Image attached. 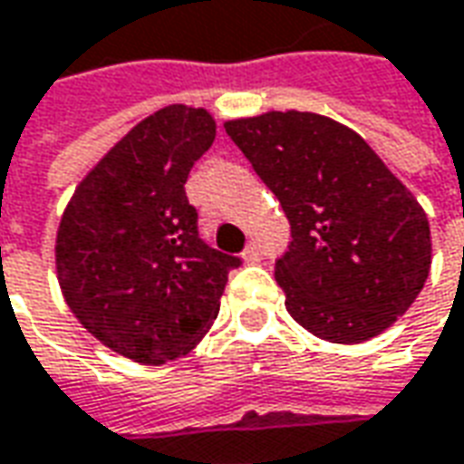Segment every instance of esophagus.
<instances>
[{"label": "esophagus", "mask_w": 464, "mask_h": 464, "mask_svg": "<svg viewBox=\"0 0 464 464\" xmlns=\"http://www.w3.org/2000/svg\"><path fill=\"white\" fill-rule=\"evenodd\" d=\"M241 258H244V261H248V264H254V261H261V248H258L256 244H248L244 248Z\"/></svg>", "instance_id": "obj_1"}]
</instances>
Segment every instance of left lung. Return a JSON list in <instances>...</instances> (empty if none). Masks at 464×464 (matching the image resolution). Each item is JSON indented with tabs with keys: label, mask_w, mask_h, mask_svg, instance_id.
<instances>
[{
	"label": "left lung",
	"mask_w": 464,
	"mask_h": 464,
	"mask_svg": "<svg viewBox=\"0 0 464 464\" xmlns=\"http://www.w3.org/2000/svg\"><path fill=\"white\" fill-rule=\"evenodd\" d=\"M226 131L279 198L292 244L276 261L286 312L314 338H376L424 289V208L361 134L312 111L228 119Z\"/></svg>",
	"instance_id": "8db88e82"
}]
</instances>
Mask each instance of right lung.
<instances>
[{
  "label": "right lung",
  "instance_id": "add662e5",
  "mask_svg": "<svg viewBox=\"0 0 464 464\" xmlns=\"http://www.w3.org/2000/svg\"><path fill=\"white\" fill-rule=\"evenodd\" d=\"M216 140L206 109L169 103L131 126L75 188L55 236L65 304L101 345L162 365L206 338L238 258L200 241L185 182Z\"/></svg>",
  "mask_w": 464,
  "mask_h": 464
}]
</instances>
